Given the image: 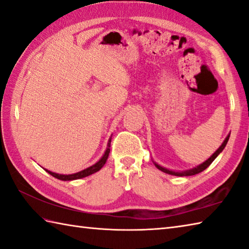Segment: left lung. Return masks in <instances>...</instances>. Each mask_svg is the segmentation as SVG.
Instances as JSON below:
<instances>
[{
  "instance_id": "obj_1",
  "label": "left lung",
  "mask_w": 249,
  "mask_h": 249,
  "mask_svg": "<svg viewBox=\"0 0 249 249\" xmlns=\"http://www.w3.org/2000/svg\"><path fill=\"white\" fill-rule=\"evenodd\" d=\"M230 134H231V133L228 134V137L226 138V140L223 141L222 144L220 145V147L212 155V156H210V157L207 159V160H205L204 162H201L200 165L196 166V167L192 168V169H187V170H183V171H175V170H171V169H167V168H165V167L158 165V163L155 162L154 160H153V162H154V165L156 166V168L159 169V170H161L162 172L168 173V175H171V176H177V177H189V176L197 175V173H199V172H201V171H204L206 168H208V167L210 166V163H212V162L214 160V159L218 157V155L223 151L224 147H226L227 143H228V141H229Z\"/></svg>"
}]
</instances>
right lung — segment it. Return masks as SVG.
Returning <instances> with one entry per match:
<instances>
[{
    "instance_id": "obj_1",
    "label": "right lung",
    "mask_w": 249,
    "mask_h": 249,
    "mask_svg": "<svg viewBox=\"0 0 249 249\" xmlns=\"http://www.w3.org/2000/svg\"><path fill=\"white\" fill-rule=\"evenodd\" d=\"M110 142H111V138H109L108 140V143H107V147H106V151L104 153V155L101 157V159L98 161H96L94 165H92L90 167H88L86 169H83V170L76 172V173H71V175H60V173H55V172H52L48 169H45V171L50 173L51 176H53L54 178L58 180H62V181H72V180H78V179H82V178H86L88 176H91L93 173H95L97 171H100L101 169L103 168V166L105 165V162L107 160V158H108V155L110 152Z\"/></svg>"
}]
</instances>
